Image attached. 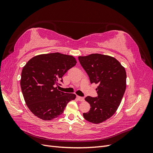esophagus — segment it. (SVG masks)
I'll use <instances>...</instances> for the list:
<instances>
[{
	"label": "esophagus",
	"mask_w": 153,
	"mask_h": 153,
	"mask_svg": "<svg viewBox=\"0 0 153 153\" xmlns=\"http://www.w3.org/2000/svg\"><path fill=\"white\" fill-rule=\"evenodd\" d=\"M77 99L79 101H84V98H83V97H81V96H77Z\"/></svg>",
	"instance_id": "34e87169"
}]
</instances>
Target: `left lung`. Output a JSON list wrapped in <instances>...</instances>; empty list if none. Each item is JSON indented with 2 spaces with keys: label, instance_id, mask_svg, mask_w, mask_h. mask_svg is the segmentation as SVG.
<instances>
[{
  "label": "left lung",
  "instance_id": "1",
  "mask_svg": "<svg viewBox=\"0 0 153 153\" xmlns=\"http://www.w3.org/2000/svg\"><path fill=\"white\" fill-rule=\"evenodd\" d=\"M78 60L91 84H98V97L85 98L91 107L83 116L92 123H101L112 116L121 102L126 87V70L116 59L106 55L92 53Z\"/></svg>",
  "mask_w": 153,
  "mask_h": 153
}]
</instances>
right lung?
Masks as SVG:
<instances>
[{
    "instance_id": "obj_1",
    "label": "right lung",
    "mask_w": 153,
    "mask_h": 153,
    "mask_svg": "<svg viewBox=\"0 0 153 153\" xmlns=\"http://www.w3.org/2000/svg\"><path fill=\"white\" fill-rule=\"evenodd\" d=\"M76 64L72 55L56 52L36 55L23 68L22 92L27 107L36 117L44 121L56 118L76 98L75 94L64 93L56 87Z\"/></svg>"
}]
</instances>
